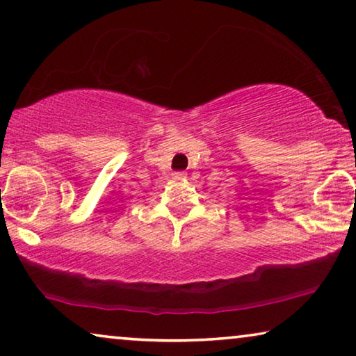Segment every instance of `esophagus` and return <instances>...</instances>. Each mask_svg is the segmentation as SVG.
Segmentation results:
<instances>
[{
	"instance_id": "1",
	"label": "esophagus",
	"mask_w": 356,
	"mask_h": 356,
	"mask_svg": "<svg viewBox=\"0 0 356 356\" xmlns=\"http://www.w3.org/2000/svg\"><path fill=\"white\" fill-rule=\"evenodd\" d=\"M173 179H177V181H183V179H186V172H175Z\"/></svg>"
}]
</instances>
